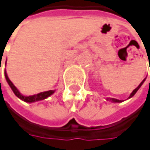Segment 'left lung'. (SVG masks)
Returning <instances> with one entry per match:
<instances>
[{
  "label": "left lung",
  "instance_id": "obj_1",
  "mask_svg": "<svg viewBox=\"0 0 150 150\" xmlns=\"http://www.w3.org/2000/svg\"><path fill=\"white\" fill-rule=\"evenodd\" d=\"M144 80H145V79H143V81H142L141 83H139V86H138L137 88H135V89L133 90V92L131 93V95H130V97H129V98H131V97H133V96H134V95H135V93H136V92H137V91H138V89H139V88H140V87H141V85L143 84V83H144ZM108 100L112 101V102H114V103H121V102H122V100H118V99H116V98H108Z\"/></svg>",
  "mask_w": 150,
  "mask_h": 150
}]
</instances>
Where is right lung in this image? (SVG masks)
Here are the masks:
<instances>
[{"label": "right lung", "mask_w": 150, "mask_h": 150, "mask_svg": "<svg viewBox=\"0 0 150 150\" xmlns=\"http://www.w3.org/2000/svg\"><path fill=\"white\" fill-rule=\"evenodd\" d=\"M5 76H6V79L7 83H9L10 87L11 88V89L13 90V92L15 93L16 96L19 98L21 100L24 101V102H27V103H33V102H36V101H39V100H43L47 98V97H49L50 95H52L55 90H49V91H46V92H42L38 93V94H34V95H32V96H24L22 95L19 92V90L17 89V88L15 87V85L13 84V83L11 82L8 75H7L6 72L5 71Z\"/></svg>", "instance_id": "add662e5"}]
</instances>
